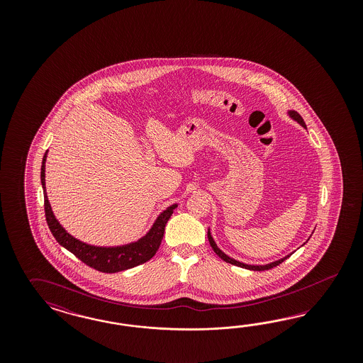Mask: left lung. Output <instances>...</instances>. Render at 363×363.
<instances>
[{
  "instance_id": "left-lung-1",
  "label": "left lung",
  "mask_w": 363,
  "mask_h": 363,
  "mask_svg": "<svg viewBox=\"0 0 363 363\" xmlns=\"http://www.w3.org/2000/svg\"><path fill=\"white\" fill-rule=\"evenodd\" d=\"M287 114H289V117L290 118H293L294 121H297L301 126H303V128H306V123L303 121V118L298 114L296 110H289L287 111ZM208 238H209L210 246H211V249L214 250V253L217 254L218 257H220V259H223L225 262H228V264H235V266H240V267H243V269H247V270H254V272H262V270H269V269H273L275 266H278L279 264H282L285 259H287L291 254H289V255H285L284 258H281V259H278V261H274V262H270V264H243V262H240V261H237V259H234V258H231L229 257L228 254L223 253L222 250H220V247L217 246V243L214 241V238L211 237V233H210V229L208 230Z\"/></svg>"
}]
</instances>
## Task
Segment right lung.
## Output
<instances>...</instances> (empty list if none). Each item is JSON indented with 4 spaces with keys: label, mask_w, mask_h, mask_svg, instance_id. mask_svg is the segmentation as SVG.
<instances>
[{
    "label": "right lung",
    "mask_w": 363,
    "mask_h": 363,
    "mask_svg": "<svg viewBox=\"0 0 363 363\" xmlns=\"http://www.w3.org/2000/svg\"><path fill=\"white\" fill-rule=\"evenodd\" d=\"M46 157H48V150L45 153L43 165H41V185L44 190L46 222H48V226L52 231L55 241L58 242L62 247H65L66 250L74 254L78 259H81L84 264H88L99 272H102V273H117L122 270H128L134 266H138V264L149 261L152 257H154V254L157 253V250L162 242L166 223L172 217L173 210L178 206L177 203H173L169 208H166L157 217V220H154L149 231L138 241L120 245V246L89 245L86 242L79 241L72 234H69L55 218L50 202L48 199L46 186H45Z\"/></svg>",
    "instance_id": "1"
}]
</instances>
